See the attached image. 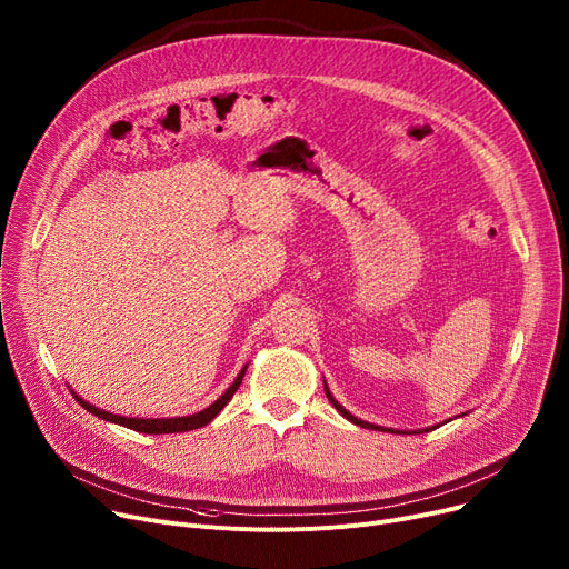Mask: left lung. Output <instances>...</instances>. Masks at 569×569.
I'll list each match as a JSON object with an SVG mask.
<instances>
[{
    "mask_svg": "<svg viewBox=\"0 0 569 569\" xmlns=\"http://www.w3.org/2000/svg\"><path fill=\"white\" fill-rule=\"evenodd\" d=\"M325 395H327V399H330V403L346 417L348 422H352V425H357V427H362V429H371V431H382V433H425V431H431V429H436V427H427V429H415V431H401V429H390V427H378V425H371V422H365V420H357L355 415H350L335 397H332V392H330V387H327V382H325ZM466 412H461L459 417H463ZM447 425V422H445Z\"/></svg>",
    "mask_w": 569,
    "mask_h": 569,
    "instance_id": "left-lung-1",
    "label": "left lung"
}]
</instances>
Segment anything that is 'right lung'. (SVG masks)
<instances>
[{"instance_id": "1", "label": "right lung", "mask_w": 569, "mask_h": 569, "mask_svg": "<svg viewBox=\"0 0 569 569\" xmlns=\"http://www.w3.org/2000/svg\"><path fill=\"white\" fill-rule=\"evenodd\" d=\"M247 367L237 373V378L232 380V385L228 387V390L212 403L207 406L204 410L200 412H193V415H184V417H149V420H144V417H124V415H114V412H108V410H101L97 406H92L89 401H84L82 397H78L73 392V399L92 415L101 417V420L106 422H112V425H119V427H127V429H133V431H140V433H152V436H159V433H182V431H193V429H200L204 425H209L214 420V417L226 408V403L232 399V395L237 392V387L242 385V378L247 373Z\"/></svg>"}]
</instances>
